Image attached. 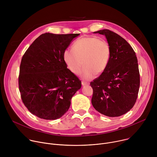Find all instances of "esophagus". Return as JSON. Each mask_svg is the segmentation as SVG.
<instances>
[{
    "instance_id": "34e87169",
    "label": "esophagus",
    "mask_w": 157,
    "mask_h": 157,
    "mask_svg": "<svg viewBox=\"0 0 157 157\" xmlns=\"http://www.w3.org/2000/svg\"><path fill=\"white\" fill-rule=\"evenodd\" d=\"M81 84L82 85L84 86H87V85H89V83L88 82H84V81H82L81 82Z\"/></svg>"
}]
</instances>
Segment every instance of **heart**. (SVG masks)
<instances>
[{"instance_id":"obj_1","label":"heart","mask_w":157,"mask_h":157,"mask_svg":"<svg viewBox=\"0 0 157 157\" xmlns=\"http://www.w3.org/2000/svg\"><path fill=\"white\" fill-rule=\"evenodd\" d=\"M111 57L109 43L94 36L77 40L73 50L66 49L63 54V60L68 68L78 75L82 64L84 65L81 75L85 80H91L95 75L102 73L107 68Z\"/></svg>"}]
</instances>
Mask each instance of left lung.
I'll list each match as a JSON object with an SVG mask.
<instances>
[{
  "mask_svg": "<svg viewBox=\"0 0 157 157\" xmlns=\"http://www.w3.org/2000/svg\"><path fill=\"white\" fill-rule=\"evenodd\" d=\"M105 35L111 48L106 70L90 85L94 109L108 117L126 114L135 104L140 87V73L135 52L118 34L107 29L94 32Z\"/></svg>",
  "mask_w": 157,
  "mask_h": 157,
  "instance_id": "left-lung-1",
  "label": "left lung"
}]
</instances>
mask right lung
Masks as SVG:
<instances>
[{"label":"right lung","instance_id":"obj_1","mask_svg":"<svg viewBox=\"0 0 157 157\" xmlns=\"http://www.w3.org/2000/svg\"><path fill=\"white\" fill-rule=\"evenodd\" d=\"M79 33L40 35L21 58L18 76L22 102L39 118L55 120L68 110L81 82L65 64L63 54Z\"/></svg>","mask_w":157,"mask_h":157}]
</instances>
